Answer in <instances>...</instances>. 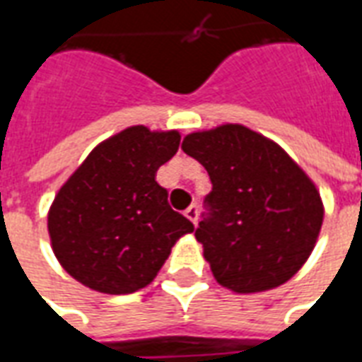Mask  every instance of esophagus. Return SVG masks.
Here are the masks:
<instances>
[{"mask_svg":"<svg viewBox=\"0 0 362 362\" xmlns=\"http://www.w3.org/2000/svg\"><path fill=\"white\" fill-rule=\"evenodd\" d=\"M185 216L189 218L193 224H197V220H199V206H197V204H191V206L185 210Z\"/></svg>","mask_w":362,"mask_h":362,"instance_id":"esophagus-1","label":"esophagus"}]
</instances>
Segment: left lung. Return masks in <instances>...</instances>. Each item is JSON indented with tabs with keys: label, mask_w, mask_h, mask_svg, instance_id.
I'll list each match as a JSON object with an SVG mask.
<instances>
[{
	"label": "left lung",
	"mask_w": 362,
	"mask_h": 362,
	"mask_svg": "<svg viewBox=\"0 0 362 362\" xmlns=\"http://www.w3.org/2000/svg\"><path fill=\"white\" fill-rule=\"evenodd\" d=\"M181 148L212 183L194 235L218 283L235 292L286 283L314 250L324 220L308 175L242 124L189 134Z\"/></svg>",
	"instance_id": "8db88e82"
}]
</instances>
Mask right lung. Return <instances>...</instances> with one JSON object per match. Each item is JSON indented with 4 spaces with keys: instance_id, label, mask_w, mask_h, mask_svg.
I'll return each mask as SVG.
<instances>
[{
    "instance_id": "right-lung-1",
    "label": "right lung",
    "mask_w": 362,
    "mask_h": 362,
    "mask_svg": "<svg viewBox=\"0 0 362 362\" xmlns=\"http://www.w3.org/2000/svg\"><path fill=\"white\" fill-rule=\"evenodd\" d=\"M181 136L130 127L105 140L58 191L48 212L52 250L79 283L130 294L158 275L193 222L169 206L156 171Z\"/></svg>"
}]
</instances>
